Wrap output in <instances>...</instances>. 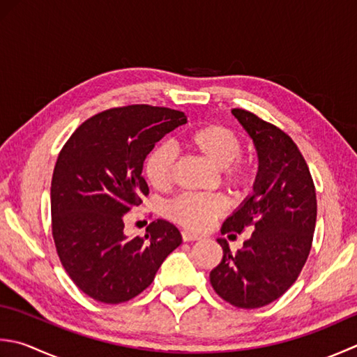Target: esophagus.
I'll use <instances>...</instances> for the list:
<instances>
[{"label":"esophagus","mask_w":357,"mask_h":357,"mask_svg":"<svg viewBox=\"0 0 357 357\" xmlns=\"http://www.w3.org/2000/svg\"><path fill=\"white\" fill-rule=\"evenodd\" d=\"M181 236H183L184 241H197L201 238V236H198L197 234L188 232V230H183V232H181Z\"/></svg>","instance_id":"obj_1"}]
</instances>
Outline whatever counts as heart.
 Wrapping results in <instances>:
<instances>
[{"label":"heart","instance_id":"obj_1","mask_svg":"<svg viewBox=\"0 0 357 357\" xmlns=\"http://www.w3.org/2000/svg\"><path fill=\"white\" fill-rule=\"evenodd\" d=\"M183 145L220 170L222 184L235 193H246L252 187L257 170L250 158L241 156L243 141L234 130L220 123H206L183 136ZM174 158L169 146L160 145L145 160V176L156 190H167L173 181ZM227 211L221 195H181L167 206V216L193 232H202Z\"/></svg>","mask_w":357,"mask_h":357}]
</instances>
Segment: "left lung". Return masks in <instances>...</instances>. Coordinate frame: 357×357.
Instances as JSON below:
<instances>
[{"label": "left lung", "mask_w": 357, "mask_h": 357, "mask_svg": "<svg viewBox=\"0 0 357 357\" xmlns=\"http://www.w3.org/2000/svg\"><path fill=\"white\" fill-rule=\"evenodd\" d=\"M232 114L252 139L258 172L252 195L222 222L229 238L252 230L236 254L218 238L222 260L212 269L216 294L236 308H261L297 280L310 255L317 216L316 188L302 153L275 125L246 109Z\"/></svg>", "instance_id": "obj_1"}]
</instances>
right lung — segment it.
<instances>
[{
  "label": "right lung",
  "mask_w": 357,
  "mask_h": 357,
  "mask_svg": "<svg viewBox=\"0 0 357 357\" xmlns=\"http://www.w3.org/2000/svg\"><path fill=\"white\" fill-rule=\"evenodd\" d=\"M184 123L185 114L170 108H111L83 122L60 151L51 184L54 243L71 280L97 302L141 294L183 243L165 220L150 222L144 238H128L123 216L149 195L146 155Z\"/></svg>",
  "instance_id": "1"
}]
</instances>
